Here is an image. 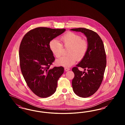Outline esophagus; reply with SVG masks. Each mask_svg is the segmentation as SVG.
<instances>
[{"instance_id": "obj_1", "label": "esophagus", "mask_w": 125, "mask_h": 125, "mask_svg": "<svg viewBox=\"0 0 125 125\" xmlns=\"http://www.w3.org/2000/svg\"><path fill=\"white\" fill-rule=\"evenodd\" d=\"M70 70V69L69 68H67V67H65V71H68Z\"/></svg>"}]
</instances>
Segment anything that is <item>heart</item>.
Returning <instances> with one entry per match:
<instances>
[{
	"instance_id": "heart-1",
	"label": "heart",
	"mask_w": 125,
	"mask_h": 125,
	"mask_svg": "<svg viewBox=\"0 0 125 125\" xmlns=\"http://www.w3.org/2000/svg\"><path fill=\"white\" fill-rule=\"evenodd\" d=\"M60 40L64 46H70L68 54L69 55L63 56L56 60L58 65L70 67L76 61L83 59L87 53L88 43L86 40L83 39L82 36L73 32H69L62 36ZM49 48L54 55L59 58L62 54V44L57 39H53L49 42ZM77 59H76V58Z\"/></svg>"
}]
</instances>
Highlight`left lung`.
I'll list each match as a JSON object with an SVG mask.
<instances>
[{
    "instance_id": "1",
    "label": "left lung",
    "mask_w": 125,
    "mask_h": 125,
    "mask_svg": "<svg viewBox=\"0 0 125 125\" xmlns=\"http://www.w3.org/2000/svg\"><path fill=\"white\" fill-rule=\"evenodd\" d=\"M70 30L84 34L88 43L87 53L76 65L87 72L81 71L77 67L72 69L74 73L72 81L73 92L80 97H88L98 90L103 79L106 65L104 45L99 36L91 30L79 28Z\"/></svg>"
}]
</instances>
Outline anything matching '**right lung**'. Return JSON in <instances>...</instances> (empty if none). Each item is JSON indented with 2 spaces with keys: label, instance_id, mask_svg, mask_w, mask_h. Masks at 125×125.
Returning <instances> with one entry per match:
<instances>
[{
  "label": "right lung",
  "instance_id": "obj_1",
  "mask_svg": "<svg viewBox=\"0 0 125 125\" xmlns=\"http://www.w3.org/2000/svg\"><path fill=\"white\" fill-rule=\"evenodd\" d=\"M65 29L36 28L24 36L19 49L21 71L30 89L36 95L47 97L55 92L62 66L50 68L55 58L49 42L63 33Z\"/></svg>",
  "mask_w": 125,
  "mask_h": 125
}]
</instances>
